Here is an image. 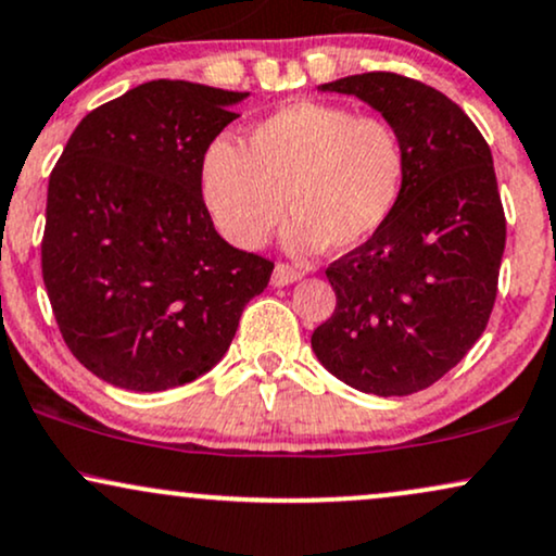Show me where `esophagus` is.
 Segmentation results:
<instances>
[{"mask_svg": "<svg viewBox=\"0 0 556 556\" xmlns=\"http://www.w3.org/2000/svg\"><path fill=\"white\" fill-rule=\"evenodd\" d=\"M303 277V274H300L295 266H290V264H277L274 266V274H271V285L274 287H285V285H292V282H298V279Z\"/></svg>", "mask_w": 556, "mask_h": 556, "instance_id": "obj_1", "label": "esophagus"}]
</instances>
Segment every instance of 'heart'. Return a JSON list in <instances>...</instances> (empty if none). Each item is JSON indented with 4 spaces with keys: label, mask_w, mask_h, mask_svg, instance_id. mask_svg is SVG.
<instances>
[{
    "label": "heart",
    "mask_w": 556,
    "mask_h": 556,
    "mask_svg": "<svg viewBox=\"0 0 556 556\" xmlns=\"http://www.w3.org/2000/svg\"><path fill=\"white\" fill-rule=\"evenodd\" d=\"M404 178L406 152L393 124L316 100L258 122L249 150L217 139L202 163L214 225L238 249L264 245L285 202L295 214L285 236L292 251L357 249L396 210Z\"/></svg>",
    "instance_id": "obj_1"
}]
</instances>
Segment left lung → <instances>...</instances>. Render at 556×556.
Wrapping results in <instances>:
<instances>
[{
    "mask_svg": "<svg viewBox=\"0 0 556 556\" xmlns=\"http://www.w3.org/2000/svg\"><path fill=\"white\" fill-rule=\"evenodd\" d=\"M318 90L383 113L404 142L406 178L388 223L326 269L337 307L313 331V352L357 391L409 396L456 367L492 316L505 210L490 144L419 79L367 72Z\"/></svg>",
    "mask_w": 556,
    "mask_h": 556,
    "instance_id": "left-lung-1",
    "label": "left lung"
}]
</instances>
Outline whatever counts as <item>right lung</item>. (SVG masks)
Wrapping results in <instances>:
<instances>
[{
    "mask_svg": "<svg viewBox=\"0 0 556 556\" xmlns=\"http://www.w3.org/2000/svg\"><path fill=\"white\" fill-rule=\"evenodd\" d=\"M245 96L152 79L87 113L53 165L43 285L70 352L105 383L204 376L269 285L274 261L225 243L202 197L206 150Z\"/></svg>",
    "mask_w": 556,
    "mask_h": 556,
    "instance_id": "1",
    "label": "right lung"
}]
</instances>
